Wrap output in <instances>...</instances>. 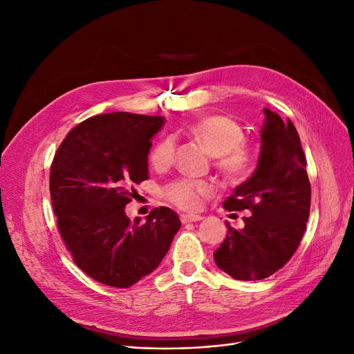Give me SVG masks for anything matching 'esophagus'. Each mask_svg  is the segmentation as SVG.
I'll list each match as a JSON object with an SVG mask.
<instances>
[{
    "label": "esophagus",
    "mask_w": 354,
    "mask_h": 354,
    "mask_svg": "<svg viewBox=\"0 0 354 354\" xmlns=\"http://www.w3.org/2000/svg\"><path fill=\"white\" fill-rule=\"evenodd\" d=\"M180 220H181V223L186 224V223H192V221H201L202 216H199V214H181Z\"/></svg>",
    "instance_id": "esophagus-1"
}]
</instances>
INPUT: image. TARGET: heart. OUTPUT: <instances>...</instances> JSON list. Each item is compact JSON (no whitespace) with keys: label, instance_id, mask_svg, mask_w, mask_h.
<instances>
[{"label":"heart","instance_id":"obj_1","mask_svg":"<svg viewBox=\"0 0 354 354\" xmlns=\"http://www.w3.org/2000/svg\"><path fill=\"white\" fill-rule=\"evenodd\" d=\"M187 130L217 156V167L230 183H241L250 176L254 156L243 143V128L236 121L226 115H208L192 122ZM174 153V137L165 136L153 146L149 159L155 168L162 169L173 162ZM212 190L208 181L180 178L164 187V196L181 209H198Z\"/></svg>","mask_w":354,"mask_h":354}]
</instances>
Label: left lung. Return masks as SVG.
<instances>
[{"label":"left lung","instance_id":"obj_1","mask_svg":"<svg viewBox=\"0 0 354 354\" xmlns=\"http://www.w3.org/2000/svg\"><path fill=\"white\" fill-rule=\"evenodd\" d=\"M306 156L291 120L264 108L261 151L254 174L224 201L227 211H251L245 227L229 223L214 252L218 269L238 281H261L291 260L303 239L312 189Z\"/></svg>","mask_w":354,"mask_h":354}]
</instances>
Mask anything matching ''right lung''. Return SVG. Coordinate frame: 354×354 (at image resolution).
<instances>
[{
	"label": "right lung",
	"mask_w": 354,
	"mask_h": 354,
	"mask_svg": "<svg viewBox=\"0 0 354 354\" xmlns=\"http://www.w3.org/2000/svg\"><path fill=\"white\" fill-rule=\"evenodd\" d=\"M164 116L112 112L91 116L68 133L50 169L57 227L73 263L94 281L128 288L152 273L181 223L167 207L146 223L130 221L133 185L147 180V155Z\"/></svg>",
	"instance_id": "1"
}]
</instances>
